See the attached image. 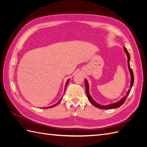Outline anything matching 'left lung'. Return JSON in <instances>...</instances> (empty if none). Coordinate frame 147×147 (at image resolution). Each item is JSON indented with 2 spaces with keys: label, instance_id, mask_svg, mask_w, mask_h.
Wrapping results in <instances>:
<instances>
[{
  "label": "left lung",
  "instance_id": "obj_1",
  "mask_svg": "<svg viewBox=\"0 0 147 147\" xmlns=\"http://www.w3.org/2000/svg\"><path fill=\"white\" fill-rule=\"evenodd\" d=\"M123 49H124V51L125 52V53H126V54L127 55V67H128L130 75H131V84H130V87L128 90V91H127V92L126 93V95L124 97H123L120 101H117L116 102H114V103L111 104V105H99V104H98V102H96L93 99V98L91 96L90 94V92H89V85H88V81L87 80V79H85V83H86V93H87V96L88 99V101L90 102L92 105H93L94 106H95L96 107L101 109H112L118 108V107H120L123 105V104L124 103L127 96L129 95V94L131 92V90L132 88V86H133V84H134V74H133V72H132V69L130 67V65H129V60H130L129 53H128V51H127V50L126 48H124Z\"/></svg>",
  "mask_w": 147,
  "mask_h": 147
}]
</instances>
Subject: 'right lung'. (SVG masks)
Returning a JSON list of instances; mask_svg holds the SVG:
<instances>
[{
  "label": "right lung",
  "instance_id": "obj_1",
  "mask_svg": "<svg viewBox=\"0 0 147 147\" xmlns=\"http://www.w3.org/2000/svg\"><path fill=\"white\" fill-rule=\"evenodd\" d=\"M69 79H68V80H67V82H66V84H65V88H66V87H67V84H68V82H69ZM62 98H63V96H61V98H60V100L57 102L56 104H55V105H53V106H49V107H44V109L45 108V109H48V108H51V107H55V106H56L57 105H58V104L61 101V99H62Z\"/></svg>",
  "mask_w": 147,
  "mask_h": 147
}]
</instances>
